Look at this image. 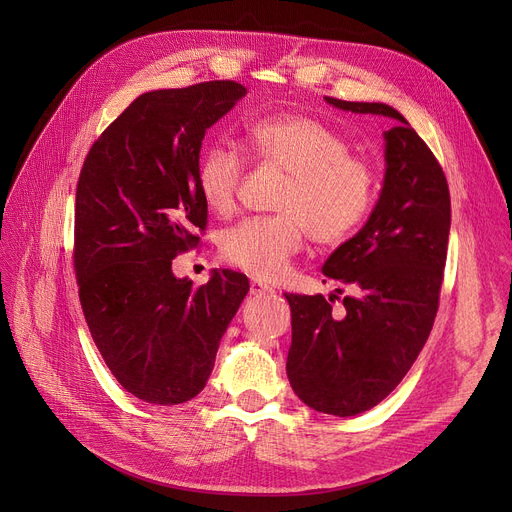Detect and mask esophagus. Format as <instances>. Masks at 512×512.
I'll use <instances>...</instances> for the list:
<instances>
[{"label": "esophagus", "instance_id": "esophagus-1", "mask_svg": "<svg viewBox=\"0 0 512 512\" xmlns=\"http://www.w3.org/2000/svg\"><path fill=\"white\" fill-rule=\"evenodd\" d=\"M272 292H274L272 286H267L265 282H261L257 278L251 280V294H255V297H261V294H272Z\"/></svg>", "mask_w": 512, "mask_h": 512}]
</instances>
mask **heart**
Wrapping results in <instances>:
<instances>
[{"instance_id": "heart-1", "label": "heart", "mask_w": 512, "mask_h": 512, "mask_svg": "<svg viewBox=\"0 0 512 512\" xmlns=\"http://www.w3.org/2000/svg\"><path fill=\"white\" fill-rule=\"evenodd\" d=\"M251 151L265 166L286 172L274 209L278 213L242 220L222 234V259L255 278L286 274L311 234L319 245L351 238L373 209L378 178L365 159L348 153V143L328 124L303 114H276L245 130ZM245 161L226 145L201 153L197 186L218 215L236 209Z\"/></svg>"}]
</instances>
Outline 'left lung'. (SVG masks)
I'll list each match as a JSON object with an SVG mask.
<instances>
[{"label": "left lung", "instance_id": "8db88e82", "mask_svg": "<svg viewBox=\"0 0 512 512\" xmlns=\"http://www.w3.org/2000/svg\"><path fill=\"white\" fill-rule=\"evenodd\" d=\"M344 112L394 118L384 132L386 178L367 224L321 267L355 294H284L292 315L286 373L307 407L351 417L373 409L405 378L432 332L450 232L440 161L394 107L326 97ZM342 294V290H340ZM340 301V299H338Z\"/></svg>", "mask_w": 512, "mask_h": 512}]
</instances>
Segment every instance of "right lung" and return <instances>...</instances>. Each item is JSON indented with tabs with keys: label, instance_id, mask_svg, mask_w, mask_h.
<instances>
[{
	"label": "right lung",
	"instance_id": "right-lung-1",
	"mask_svg": "<svg viewBox=\"0 0 512 512\" xmlns=\"http://www.w3.org/2000/svg\"><path fill=\"white\" fill-rule=\"evenodd\" d=\"M245 93L234 80L145 93L99 134L78 176V299L105 365L151 405H180L205 388L249 292L232 270L201 286L172 274V259L197 249L207 228L201 141Z\"/></svg>",
	"mask_w": 512,
	"mask_h": 512
}]
</instances>
